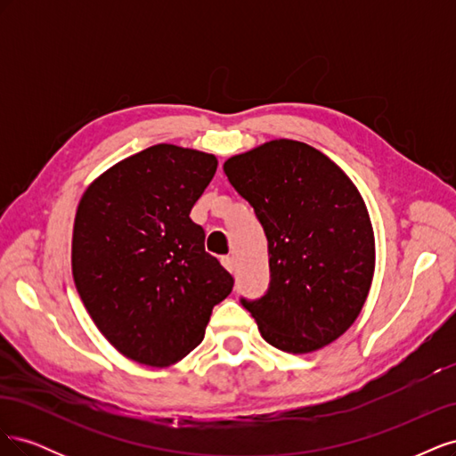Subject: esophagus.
<instances>
[{
  "label": "esophagus",
  "instance_id": "obj_1",
  "mask_svg": "<svg viewBox=\"0 0 456 456\" xmlns=\"http://www.w3.org/2000/svg\"><path fill=\"white\" fill-rule=\"evenodd\" d=\"M220 262H223V266H224L228 272H233V258H232V256H223V258H220Z\"/></svg>",
  "mask_w": 456,
  "mask_h": 456
}]
</instances>
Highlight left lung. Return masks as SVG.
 I'll return each instance as SVG.
<instances>
[{"instance_id":"obj_1","label":"left lung","mask_w":456,"mask_h":456,"mask_svg":"<svg viewBox=\"0 0 456 456\" xmlns=\"http://www.w3.org/2000/svg\"><path fill=\"white\" fill-rule=\"evenodd\" d=\"M224 173L268 240L266 293L240 298L260 335L293 354L337 340L360 315L375 272L360 191L320 150L287 139L230 158Z\"/></svg>"}]
</instances>
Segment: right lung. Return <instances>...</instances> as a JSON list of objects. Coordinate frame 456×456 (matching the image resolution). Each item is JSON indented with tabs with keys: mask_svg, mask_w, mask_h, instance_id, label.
Here are the masks:
<instances>
[{
	"mask_svg": "<svg viewBox=\"0 0 456 456\" xmlns=\"http://www.w3.org/2000/svg\"><path fill=\"white\" fill-rule=\"evenodd\" d=\"M216 158L156 144L119 161L77 207L72 273L94 325L129 360L165 367L194 350L233 278L190 211Z\"/></svg>",
	"mask_w": 456,
	"mask_h": 456,
	"instance_id": "1",
	"label": "right lung"
}]
</instances>
